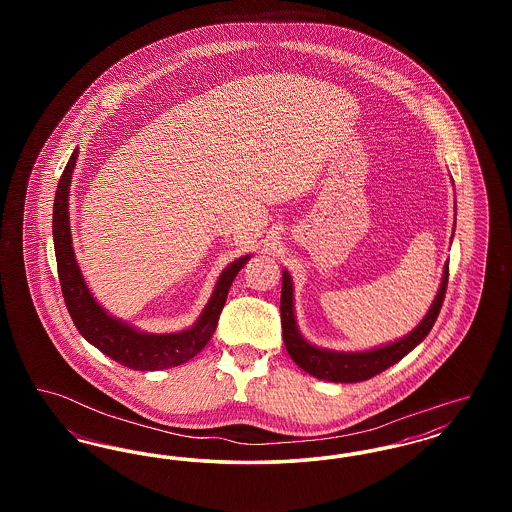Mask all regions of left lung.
Here are the masks:
<instances>
[{
  "mask_svg": "<svg viewBox=\"0 0 512 512\" xmlns=\"http://www.w3.org/2000/svg\"><path fill=\"white\" fill-rule=\"evenodd\" d=\"M447 280H449V261L443 268L441 286H439L438 295H436L430 311L426 313V317L420 320V324L414 328L411 334H407L401 340L388 343V345L370 349V351L343 353V351H330V349L315 347L301 336L297 322H295V315H293L292 276L288 274V270H284L280 317H282V338L286 343V349L295 365L303 368L305 372H309L318 380H328V382H338V384L365 382L368 378L384 372L391 365L399 363L409 351H413L414 347L430 334L439 311H441L443 299H445Z\"/></svg>",
  "mask_w": 512,
  "mask_h": 512,
  "instance_id": "left-lung-1",
  "label": "left lung"
}]
</instances>
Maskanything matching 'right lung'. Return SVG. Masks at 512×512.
Here are the masks:
<instances>
[{"instance_id":"1","label":"right lung","mask_w":512,"mask_h":512,"mask_svg":"<svg viewBox=\"0 0 512 512\" xmlns=\"http://www.w3.org/2000/svg\"><path fill=\"white\" fill-rule=\"evenodd\" d=\"M78 159V147L74 149L65 171L61 174L55 201H53V244L57 259V274L65 305L73 318L74 326L84 340L96 345L101 353L132 370H163L182 365L207 345L219 324L220 311L226 303L228 290L236 274L244 268L251 255H245L222 270L215 292L194 326L174 334H147L132 328L130 324L107 315L103 307L88 290L80 267L74 259L71 224H69V186L74 165Z\"/></svg>"}]
</instances>
